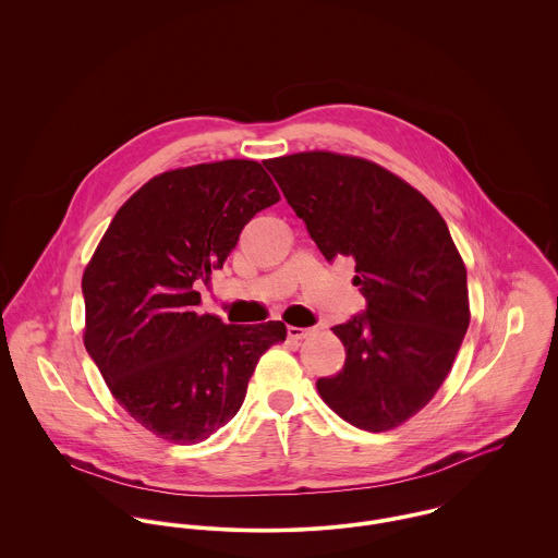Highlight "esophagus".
I'll return each mask as SVG.
<instances>
[{"instance_id": "1", "label": "esophagus", "mask_w": 558, "mask_h": 558, "mask_svg": "<svg viewBox=\"0 0 558 558\" xmlns=\"http://www.w3.org/2000/svg\"><path fill=\"white\" fill-rule=\"evenodd\" d=\"M308 327H293V325H289V329H287V333H289V338L291 340H304L306 336H310Z\"/></svg>"}]
</instances>
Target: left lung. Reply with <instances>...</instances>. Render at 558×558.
I'll return each mask as SVG.
<instances>
[{
	"label": "left lung",
	"mask_w": 558,
	"mask_h": 558,
	"mask_svg": "<svg viewBox=\"0 0 558 558\" xmlns=\"http://www.w3.org/2000/svg\"><path fill=\"white\" fill-rule=\"evenodd\" d=\"M265 167L323 256L355 263L368 302L333 327L347 360L316 380L318 396L355 428L402 426L433 400L471 323L466 267L442 216L366 158L300 151Z\"/></svg>",
	"instance_id": "8db88e82"
}]
</instances>
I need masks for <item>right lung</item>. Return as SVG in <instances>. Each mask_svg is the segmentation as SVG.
<instances>
[{"mask_svg": "<svg viewBox=\"0 0 558 558\" xmlns=\"http://www.w3.org/2000/svg\"><path fill=\"white\" fill-rule=\"evenodd\" d=\"M280 201L256 160L151 178L118 209L83 271V342L107 387L145 430L192 445L240 411L260 355L287 325L198 314L196 280L235 248L256 211Z\"/></svg>", "mask_w": 558, "mask_h": 558, "instance_id": "1", "label": "right lung"}]
</instances>
